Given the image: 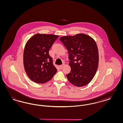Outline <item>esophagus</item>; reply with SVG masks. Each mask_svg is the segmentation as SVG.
Masks as SVG:
<instances>
[{"mask_svg":"<svg viewBox=\"0 0 123 123\" xmlns=\"http://www.w3.org/2000/svg\"><path fill=\"white\" fill-rule=\"evenodd\" d=\"M64 66V64H62V65H59V69H62L63 68V67Z\"/></svg>","mask_w":123,"mask_h":123,"instance_id":"1","label":"esophagus"}]
</instances>
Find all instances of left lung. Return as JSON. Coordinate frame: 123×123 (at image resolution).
<instances>
[{"instance_id": "left-lung-1", "label": "left lung", "mask_w": 123, "mask_h": 123, "mask_svg": "<svg viewBox=\"0 0 123 123\" xmlns=\"http://www.w3.org/2000/svg\"><path fill=\"white\" fill-rule=\"evenodd\" d=\"M69 53L70 72L66 76L77 87L87 85L93 79L99 64V53L94 39L84 34L59 38Z\"/></svg>"}]
</instances>
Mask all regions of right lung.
<instances>
[{
  "mask_svg": "<svg viewBox=\"0 0 123 123\" xmlns=\"http://www.w3.org/2000/svg\"><path fill=\"white\" fill-rule=\"evenodd\" d=\"M58 35L37 34L26 44L24 53V69L29 78L37 83L50 80L57 72L49 51Z\"/></svg>",
  "mask_w": 123,
  "mask_h": 123,
  "instance_id": "obj_1",
  "label": "right lung"
}]
</instances>
